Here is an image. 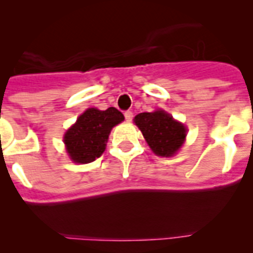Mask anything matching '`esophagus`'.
<instances>
[{
  "label": "esophagus",
  "mask_w": 253,
  "mask_h": 253,
  "mask_svg": "<svg viewBox=\"0 0 253 253\" xmlns=\"http://www.w3.org/2000/svg\"><path fill=\"white\" fill-rule=\"evenodd\" d=\"M124 116H125V120H126V122H131V120H133V113H131V111H125L124 113Z\"/></svg>",
  "instance_id": "34e87169"
}]
</instances>
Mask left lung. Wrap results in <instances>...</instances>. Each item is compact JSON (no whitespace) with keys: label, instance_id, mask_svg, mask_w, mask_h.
Masks as SVG:
<instances>
[{"label":"left lung","instance_id":"left-lung-1","mask_svg":"<svg viewBox=\"0 0 253 253\" xmlns=\"http://www.w3.org/2000/svg\"><path fill=\"white\" fill-rule=\"evenodd\" d=\"M134 122L152 151L162 157L173 156L181 148L186 137L184 125L162 110L138 114Z\"/></svg>","mask_w":253,"mask_h":253}]
</instances>
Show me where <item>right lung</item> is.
I'll return each instance as SVG.
<instances>
[{
	"label": "right lung",
	"instance_id": "right-lung-1",
	"mask_svg": "<svg viewBox=\"0 0 253 253\" xmlns=\"http://www.w3.org/2000/svg\"><path fill=\"white\" fill-rule=\"evenodd\" d=\"M124 120V115L115 107L107 110L87 109L76 124L64 135V144L73 162L90 163L105 151L113 126Z\"/></svg>",
	"mask_w": 253,
	"mask_h": 253
}]
</instances>
